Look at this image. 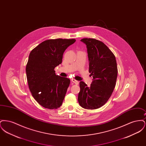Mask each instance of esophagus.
Here are the masks:
<instances>
[{"label":"esophagus","mask_w":146,"mask_h":146,"mask_svg":"<svg viewBox=\"0 0 146 146\" xmlns=\"http://www.w3.org/2000/svg\"><path fill=\"white\" fill-rule=\"evenodd\" d=\"M72 82H73V83H74L76 84V85H78V84H79V82H78V81H77L76 80V79H72Z\"/></svg>","instance_id":"obj_1"}]
</instances>
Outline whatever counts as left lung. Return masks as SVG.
I'll list each match as a JSON object with an SVG mask.
<instances>
[{
	"instance_id": "left-lung-1",
	"label": "left lung",
	"mask_w": 146,
	"mask_h": 146,
	"mask_svg": "<svg viewBox=\"0 0 146 146\" xmlns=\"http://www.w3.org/2000/svg\"><path fill=\"white\" fill-rule=\"evenodd\" d=\"M86 45L89 71L92 76L90 86L79 83L78 100L85 109L95 110L104 106L111 96L118 75L115 57L103 42L93 38L80 40Z\"/></svg>"
}]
</instances>
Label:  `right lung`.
I'll return each instance as SVG.
<instances>
[{
	"label": "right lung",
	"mask_w": 146,
	"mask_h": 146,
	"mask_svg": "<svg viewBox=\"0 0 146 146\" xmlns=\"http://www.w3.org/2000/svg\"><path fill=\"white\" fill-rule=\"evenodd\" d=\"M76 41L49 39L29 54L26 68L29 89L36 102L45 108L57 109L62 104L70 80L56 75L54 69L62 63L65 50Z\"/></svg>",
	"instance_id": "right-lung-1"
}]
</instances>
